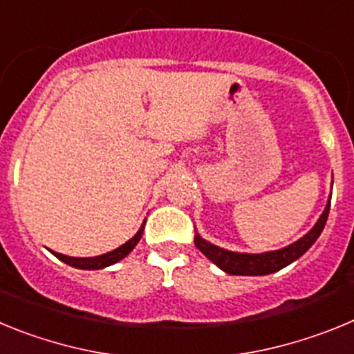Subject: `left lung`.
Listing matches in <instances>:
<instances>
[{
	"mask_svg": "<svg viewBox=\"0 0 354 354\" xmlns=\"http://www.w3.org/2000/svg\"><path fill=\"white\" fill-rule=\"evenodd\" d=\"M330 202L331 195L328 198V204L324 207L323 214L319 216V220L315 221L314 227L305 236L299 237L298 241H294L292 245L286 246V248L264 253L230 252V250L220 248V246H216L212 243H209V241H205L196 230L195 246L204 253L212 264H216L221 271H225L228 274H237V277H264V274L277 273V271H280L286 266L292 264L294 261H298L303 253L317 241V237L323 232L324 225H326L328 212H330Z\"/></svg>",
	"mask_w": 354,
	"mask_h": 354,
	"instance_id": "obj_1",
	"label": "left lung"
}]
</instances>
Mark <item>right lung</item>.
<instances>
[{
	"instance_id": "right-lung-1",
	"label": "right lung",
	"mask_w": 354,
	"mask_h": 354,
	"mask_svg": "<svg viewBox=\"0 0 354 354\" xmlns=\"http://www.w3.org/2000/svg\"><path fill=\"white\" fill-rule=\"evenodd\" d=\"M143 228H145V221L142 223V227L138 228V232L134 234L129 241H126L124 245L118 246L113 252H108L104 255H99V257H68V255H64V253H51L56 259H60L65 264L72 266V268H77V270H102V268H108V266L117 264L118 261H122L124 257H127L131 252L134 250V246L138 245L140 239H142Z\"/></svg>"
}]
</instances>
